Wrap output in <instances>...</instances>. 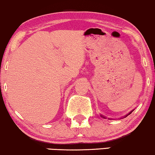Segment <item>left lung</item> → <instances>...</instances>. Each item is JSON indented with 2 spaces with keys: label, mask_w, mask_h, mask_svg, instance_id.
<instances>
[{
  "label": "left lung",
  "mask_w": 155,
  "mask_h": 155,
  "mask_svg": "<svg viewBox=\"0 0 155 155\" xmlns=\"http://www.w3.org/2000/svg\"><path fill=\"white\" fill-rule=\"evenodd\" d=\"M133 111H134V110H132V111H131V112H130L129 113H128V114H126V116H124V118H126V117H128V115H129V114H131V113H132V112H133ZM100 116H101V117H102V118H104V119H106V117H104V116H103V115L100 114ZM122 119H123V118H122Z\"/></svg>",
  "instance_id": "1"
}]
</instances>
